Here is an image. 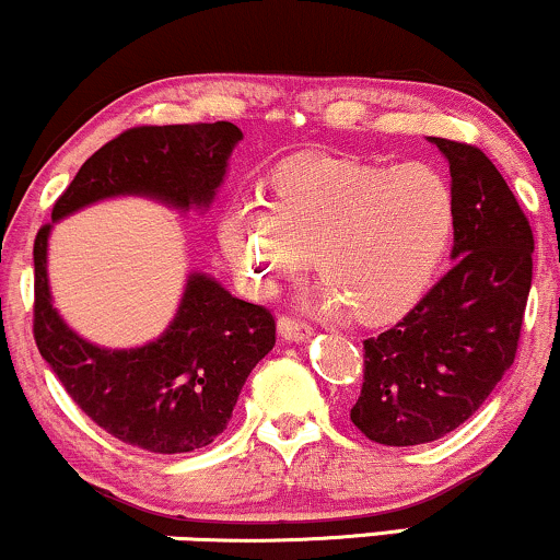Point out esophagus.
Instances as JSON below:
<instances>
[{
	"instance_id": "obj_1",
	"label": "esophagus",
	"mask_w": 560,
	"mask_h": 560,
	"mask_svg": "<svg viewBox=\"0 0 560 560\" xmlns=\"http://www.w3.org/2000/svg\"><path fill=\"white\" fill-rule=\"evenodd\" d=\"M278 330L285 340H304V338H308V335H312V325H308V322L293 319V317H280Z\"/></svg>"
}]
</instances>
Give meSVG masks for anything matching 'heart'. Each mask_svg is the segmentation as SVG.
Listing matches in <instances>:
<instances>
[{"mask_svg":"<svg viewBox=\"0 0 560 560\" xmlns=\"http://www.w3.org/2000/svg\"><path fill=\"white\" fill-rule=\"evenodd\" d=\"M267 203L235 199L220 220V241L246 285L272 295L306 267L308 252L325 282L319 312L353 308L359 319L404 314L438 272L453 235L448 180L422 162L387 164L306 154L269 177Z\"/></svg>","mask_w":560,"mask_h":560,"instance_id":"heart-1","label":"heart"}]
</instances>
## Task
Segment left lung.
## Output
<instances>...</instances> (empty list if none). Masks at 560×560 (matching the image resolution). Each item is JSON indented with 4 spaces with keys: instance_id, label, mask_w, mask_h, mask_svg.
<instances>
[{
    "instance_id": "left-lung-1",
    "label": "left lung",
    "mask_w": 560,
    "mask_h": 560,
    "mask_svg": "<svg viewBox=\"0 0 560 560\" xmlns=\"http://www.w3.org/2000/svg\"><path fill=\"white\" fill-rule=\"evenodd\" d=\"M451 164L453 267L390 330L364 340L351 422L380 445L448 435L514 364L535 238L514 190L471 143L430 138Z\"/></svg>"
}]
</instances>
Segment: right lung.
<instances>
[{
  "instance_id": "1",
  "label": "right lung",
  "mask_w": 560,
  "mask_h": 560,
  "mask_svg": "<svg viewBox=\"0 0 560 560\" xmlns=\"http://www.w3.org/2000/svg\"><path fill=\"white\" fill-rule=\"evenodd\" d=\"M241 138L225 120L125 130L83 162L51 207V220L125 194L177 209L209 207ZM49 230L44 225L33 241V338L68 396L112 438L149 453H188L212 443L228 427L246 377L272 351L269 308L194 272L162 338L130 351L98 348L78 338L51 306Z\"/></svg>"
}]
</instances>
